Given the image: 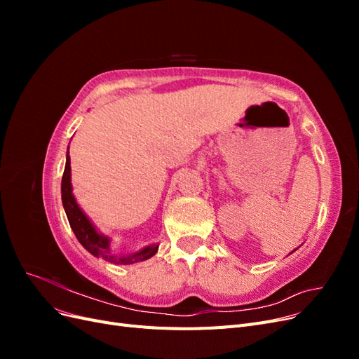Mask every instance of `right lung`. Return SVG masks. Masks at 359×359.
Masks as SVG:
<instances>
[{"instance_id":"add662e5","label":"right lung","mask_w":359,"mask_h":359,"mask_svg":"<svg viewBox=\"0 0 359 359\" xmlns=\"http://www.w3.org/2000/svg\"><path fill=\"white\" fill-rule=\"evenodd\" d=\"M61 199H62V206L64 211L67 214V219L70 223V227L73 233L78 238V241L88 250V252L95 256V257H102L107 262L116 264V265H130V264H136V262H142V260H147L149 257H153L158 245L151 244L144 247L142 250H139L136 253L132 255H126V256H118L112 253L111 248V238L100 233L95 229V226L91 223L88 217L85 215V212L81 210V206L76 202L73 196V190H72V168H70V156L67 151V157H66V168H64L62 173V181H61Z\"/></svg>"}]
</instances>
